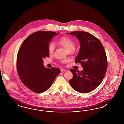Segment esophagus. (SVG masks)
<instances>
[{
  "mask_svg": "<svg viewBox=\"0 0 124 124\" xmlns=\"http://www.w3.org/2000/svg\"><path fill=\"white\" fill-rule=\"evenodd\" d=\"M60 70H61V72H63V71H66V70L64 69H60Z\"/></svg>",
  "mask_w": 124,
  "mask_h": 124,
  "instance_id": "esophagus-1",
  "label": "esophagus"
}]
</instances>
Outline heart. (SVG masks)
<instances>
[{"mask_svg": "<svg viewBox=\"0 0 124 124\" xmlns=\"http://www.w3.org/2000/svg\"><path fill=\"white\" fill-rule=\"evenodd\" d=\"M59 44L62 46L67 52L72 51L75 49V44L73 40L67 36H63L58 40ZM54 44L53 42L50 43L48 46V51L50 53H52L54 49ZM64 62H66V60H64Z\"/></svg>", "mask_w": 124, "mask_h": 124, "instance_id": "obj_1", "label": "heart"}]
</instances>
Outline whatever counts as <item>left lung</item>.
<instances>
[{"label":"left lung","instance_id":"1","mask_svg":"<svg viewBox=\"0 0 124 124\" xmlns=\"http://www.w3.org/2000/svg\"><path fill=\"white\" fill-rule=\"evenodd\" d=\"M76 36L79 40V52L76 63H81L83 70L71 69L73 78L69 81L71 87L78 92L87 93L97 88L103 79L108 67L106 54L100 40L89 33L74 31L66 33Z\"/></svg>","mask_w":124,"mask_h":124}]
</instances>
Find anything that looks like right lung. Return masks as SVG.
Masks as SVG:
<instances>
[{
	"label": "right lung",
	"mask_w": 124,
	"mask_h": 124,
	"mask_svg": "<svg viewBox=\"0 0 124 124\" xmlns=\"http://www.w3.org/2000/svg\"><path fill=\"white\" fill-rule=\"evenodd\" d=\"M59 33L38 31L29 35L21 45L16 60L20 79L31 91L41 93L48 89L60 73L59 68L45 67L43 59L48 57V46L53 36Z\"/></svg>",
	"instance_id": "obj_1"
}]
</instances>
